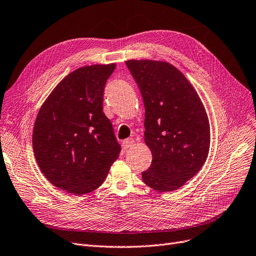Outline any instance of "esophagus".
Returning <instances> with one entry per match:
<instances>
[{
  "label": "esophagus",
  "mask_w": 256,
  "mask_h": 256,
  "mask_svg": "<svg viewBox=\"0 0 256 256\" xmlns=\"http://www.w3.org/2000/svg\"><path fill=\"white\" fill-rule=\"evenodd\" d=\"M134 142H135V140L132 139V138H128V139H126V140H124L122 141V143H121V146H122V150H128V148H130L132 144H134Z\"/></svg>",
  "instance_id": "esophagus-1"
}]
</instances>
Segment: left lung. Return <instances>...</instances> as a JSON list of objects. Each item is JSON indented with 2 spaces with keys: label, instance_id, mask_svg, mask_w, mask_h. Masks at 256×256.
<instances>
[{
  "label": "left lung",
  "instance_id": "1",
  "mask_svg": "<svg viewBox=\"0 0 256 256\" xmlns=\"http://www.w3.org/2000/svg\"><path fill=\"white\" fill-rule=\"evenodd\" d=\"M126 64L143 98L144 141L152 154L142 180L157 192L176 190L207 159L210 128L205 108L192 84L172 64L150 60Z\"/></svg>",
  "mask_w": 256,
  "mask_h": 256
}]
</instances>
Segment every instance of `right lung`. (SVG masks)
Instances as JSON below:
<instances>
[{
    "instance_id": "1",
    "label": "right lung",
    "mask_w": 256,
    "mask_h": 256,
    "mask_svg": "<svg viewBox=\"0 0 256 256\" xmlns=\"http://www.w3.org/2000/svg\"><path fill=\"white\" fill-rule=\"evenodd\" d=\"M115 64L82 66L54 88L33 128L36 162L49 182L82 196L95 190L119 157L112 122L102 112L104 91Z\"/></svg>"
}]
</instances>
